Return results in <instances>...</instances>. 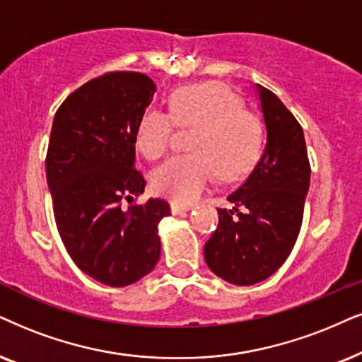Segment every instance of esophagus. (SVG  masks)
Here are the masks:
<instances>
[{
    "label": "esophagus",
    "instance_id": "1",
    "mask_svg": "<svg viewBox=\"0 0 362 362\" xmlns=\"http://www.w3.org/2000/svg\"><path fill=\"white\" fill-rule=\"evenodd\" d=\"M170 209H172V214H173V215H180V214H184V212H189V210L192 209V205H189V204H177V202H172Z\"/></svg>",
    "mask_w": 362,
    "mask_h": 362
}]
</instances>
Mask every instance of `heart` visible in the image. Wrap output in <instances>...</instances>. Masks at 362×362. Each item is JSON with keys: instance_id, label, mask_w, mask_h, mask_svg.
Returning <instances> with one entry per match:
<instances>
[{"instance_id": "1", "label": "heart", "mask_w": 362, "mask_h": 362, "mask_svg": "<svg viewBox=\"0 0 362 362\" xmlns=\"http://www.w3.org/2000/svg\"><path fill=\"white\" fill-rule=\"evenodd\" d=\"M170 113L148 108L136 125V147L150 160L168 152L177 127L189 128L187 147L192 152L167 160L153 173L160 195L177 204H190L214 182L244 175L262 148V123L244 108L239 95L221 83L184 86L172 93Z\"/></svg>"}]
</instances>
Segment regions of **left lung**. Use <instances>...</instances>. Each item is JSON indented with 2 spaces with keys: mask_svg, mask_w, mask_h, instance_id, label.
<instances>
[{
  "mask_svg": "<svg viewBox=\"0 0 362 362\" xmlns=\"http://www.w3.org/2000/svg\"><path fill=\"white\" fill-rule=\"evenodd\" d=\"M267 141L254 170L218 209V226L204 247L215 276L235 286L271 277L289 257L300 226L310 165L303 127L271 90L257 85Z\"/></svg>",
  "mask_w": 362,
  "mask_h": 362,
  "instance_id": "left-lung-1",
  "label": "left lung"
}]
</instances>
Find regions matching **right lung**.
Segmentation results:
<instances>
[{
	"instance_id": "add662e5",
	"label": "right lung",
	"mask_w": 362,
	"mask_h": 362,
	"mask_svg": "<svg viewBox=\"0 0 362 362\" xmlns=\"http://www.w3.org/2000/svg\"><path fill=\"white\" fill-rule=\"evenodd\" d=\"M155 90L144 73H107L73 91L53 120L47 180L54 222L73 262L105 286H130L160 259L158 223L170 205H123L145 190L135 134Z\"/></svg>"
}]
</instances>
